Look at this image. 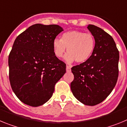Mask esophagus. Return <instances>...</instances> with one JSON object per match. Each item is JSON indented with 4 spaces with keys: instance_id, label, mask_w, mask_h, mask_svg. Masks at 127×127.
<instances>
[{
    "instance_id": "obj_1",
    "label": "esophagus",
    "mask_w": 127,
    "mask_h": 127,
    "mask_svg": "<svg viewBox=\"0 0 127 127\" xmlns=\"http://www.w3.org/2000/svg\"><path fill=\"white\" fill-rule=\"evenodd\" d=\"M66 70H67V72H70V70H71L70 66H69V65L66 66Z\"/></svg>"
}]
</instances>
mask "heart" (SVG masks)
Here are the masks:
<instances>
[{"label":"heart","instance_id":"heart-1","mask_svg":"<svg viewBox=\"0 0 127 127\" xmlns=\"http://www.w3.org/2000/svg\"><path fill=\"white\" fill-rule=\"evenodd\" d=\"M53 51L55 56L60 58L67 48L68 53L64 59L70 64L86 62L92 55L95 47V40L91 33L79 30H70L62 35L61 39L56 38L53 42Z\"/></svg>","mask_w":127,"mask_h":127}]
</instances>
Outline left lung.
Listing matches in <instances>:
<instances>
[{
	"mask_svg": "<svg viewBox=\"0 0 127 127\" xmlns=\"http://www.w3.org/2000/svg\"><path fill=\"white\" fill-rule=\"evenodd\" d=\"M95 40L92 55L88 61L72 67L74 78L70 84L74 96L87 105L104 100L118 77L119 51L113 37L94 25L87 27Z\"/></svg>",
	"mask_w": 127,
	"mask_h": 127,
	"instance_id": "obj_1",
	"label": "left lung"
}]
</instances>
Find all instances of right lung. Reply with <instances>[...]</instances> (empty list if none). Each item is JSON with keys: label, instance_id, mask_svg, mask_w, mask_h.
<instances>
[{"label": "right lung", "instance_id": "right-lung-1", "mask_svg": "<svg viewBox=\"0 0 127 127\" xmlns=\"http://www.w3.org/2000/svg\"><path fill=\"white\" fill-rule=\"evenodd\" d=\"M63 30L57 25L38 23L15 39L9 55V77L12 90L24 104L37 107L48 101L65 73V64L56 57L53 47Z\"/></svg>", "mask_w": 127, "mask_h": 127}]
</instances>
